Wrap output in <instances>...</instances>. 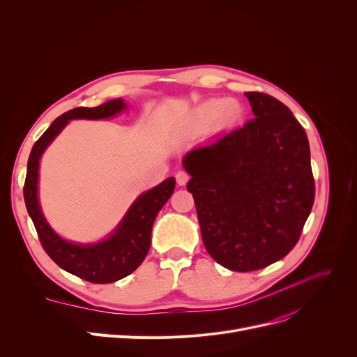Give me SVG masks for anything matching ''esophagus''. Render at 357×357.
<instances>
[{
    "label": "esophagus",
    "mask_w": 357,
    "mask_h": 357,
    "mask_svg": "<svg viewBox=\"0 0 357 357\" xmlns=\"http://www.w3.org/2000/svg\"><path fill=\"white\" fill-rule=\"evenodd\" d=\"M175 178H176V183H178L179 186H183L186 182L190 181V175L186 174L185 171H179V172H176Z\"/></svg>",
    "instance_id": "esophagus-1"
}]
</instances>
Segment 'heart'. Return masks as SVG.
Returning a JSON list of instances; mask_svg holds the SVG:
<instances>
[{
	"instance_id": "heart-1",
	"label": "heart",
	"mask_w": 357,
	"mask_h": 357,
	"mask_svg": "<svg viewBox=\"0 0 357 357\" xmlns=\"http://www.w3.org/2000/svg\"><path fill=\"white\" fill-rule=\"evenodd\" d=\"M229 105L230 102L227 100H208L202 102L192 112V117H191L192 128L197 131H202L213 127L222 117Z\"/></svg>"
}]
</instances>
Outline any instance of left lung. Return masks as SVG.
<instances>
[{"label":"left lung","instance_id":"1","mask_svg":"<svg viewBox=\"0 0 357 357\" xmlns=\"http://www.w3.org/2000/svg\"><path fill=\"white\" fill-rule=\"evenodd\" d=\"M255 119L192 149L191 175L204 246L236 272L266 268L287 256L314 204L305 130L291 109L264 92H246Z\"/></svg>","mask_w":357,"mask_h":357}]
</instances>
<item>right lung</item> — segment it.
I'll return each mask as SVG.
<instances>
[{
	"instance_id": "obj_1",
	"label": "right lung",
	"mask_w": 357,
	"mask_h": 357,
	"mask_svg": "<svg viewBox=\"0 0 357 357\" xmlns=\"http://www.w3.org/2000/svg\"><path fill=\"white\" fill-rule=\"evenodd\" d=\"M127 108L123 100H111L98 107H78L56 119L31 149L24 182L26 208L33 220L45 252L63 271L92 284H111L135 272L150 249V236L158 213L171 198L175 190V178H167L155 188L143 192L112 233L91 245L73 243L62 238L46 221L39 195L40 158L46 147L54 140L70 120H101L120 114Z\"/></svg>"
}]
</instances>
